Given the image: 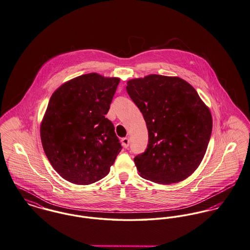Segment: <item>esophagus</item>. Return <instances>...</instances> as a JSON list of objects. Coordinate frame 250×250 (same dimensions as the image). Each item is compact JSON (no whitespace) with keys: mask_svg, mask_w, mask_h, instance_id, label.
<instances>
[{"mask_svg":"<svg viewBox=\"0 0 250 250\" xmlns=\"http://www.w3.org/2000/svg\"><path fill=\"white\" fill-rule=\"evenodd\" d=\"M121 142H122V146L125 148L129 146V139L128 138H123Z\"/></svg>","mask_w":250,"mask_h":250,"instance_id":"34e87169","label":"esophagus"}]
</instances>
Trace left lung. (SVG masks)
Listing matches in <instances>:
<instances>
[{"instance_id":"left-lung-1","label":"left lung","mask_w":250,"mask_h":250,"mask_svg":"<svg viewBox=\"0 0 250 250\" xmlns=\"http://www.w3.org/2000/svg\"><path fill=\"white\" fill-rule=\"evenodd\" d=\"M126 91L148 130L146 150L134 158L141 176L171 184L191 176L212 129L210 111L196 90L179 77L150 74L127 81Z\"/></svg>"}]
</instances>
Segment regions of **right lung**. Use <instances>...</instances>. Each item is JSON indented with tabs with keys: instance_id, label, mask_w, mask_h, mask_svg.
I'll return each instance as SVG.
<instances>
[{
	"instance_id": "obj_1",
	"label": "right lung",
	"mask_w": 250,
	"mask_h": 250,
	"mask_svg": "<svg viewBox=\"0 0 250 250\" xmlns=\"http://www.w3.org/2000/svg\"><path fill=\"white\" fill-rule=\"evenodd\" d=\"M119 82L117 77L83 74L51 96L41 138L46 157L64 179L88 185L109 173L122 146L104 115Z\"/></svg>"
}]
</instances>
